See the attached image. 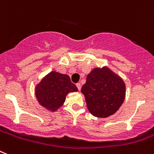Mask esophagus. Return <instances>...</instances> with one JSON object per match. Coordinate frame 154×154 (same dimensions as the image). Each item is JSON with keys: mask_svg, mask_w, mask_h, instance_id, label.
I'll return each instance as SVG.
<instances>
[{"mask_svg": "<svg viewBox=\"0 0 154 154\" xmlns=\"http://www.w3.org/2000/svg\"><path fill=\"white\" fill-rule=\"evenodd\" d=\"M76 86H77V88H78V90H81V85L80 83H77V85H76Z\"/></svg>", "mask_w": 154, "mask_h": 154, "instance_id": "1", "label": "esophagus"}]
</instances>
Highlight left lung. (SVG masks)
Masks as SVG:
<instances>
[{
    "instance_id": "left-lung-1",
    "label": "left lung",
    "mask_w": 154,
    "mask_h": 154,
    "mask_svg": "<svg viewBox=\"0 0 154 154\" xmlns=\"http://www.w3.org/2000/svg\"><path fill=\"white\" fill-rule=\"evenodd\" d=\"M81 92L93 116L108 117L122 105L125 98V84L108 67L95 68L87 76Z\"/></svg>"
}]
</instances>
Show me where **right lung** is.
Returning a JSON list of instances; mask_svg holds the SVG:
<instances>
[{"instance_id":"add662e5","label":"right lung","mask_w":154,"mask_h":154,"mask_svg":"<svg viewBox=\"0 0 154 154\" xmlns=\"http://www.w3.org/2000/svg\"><path fill=\"white\" fill-rule=\"evenodd\" d=\"M77 91L68 75L52 71L36 86L35 95L42 106L55 112L63 106L68 93Z\"/></svg>"}]
</instances>
